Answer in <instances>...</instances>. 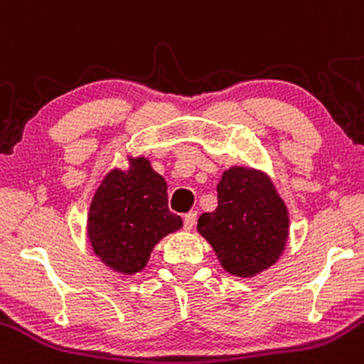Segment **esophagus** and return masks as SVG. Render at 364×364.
<instances>
[{"mask_svg": "<svg viewBox=\"0 0 364 364\" xmlns=\"http://www.w3.org/2000/svg\"><path fill=\"white\" fill-rule=\"evenodd\" d=\"M195 221H197V213L185 214V220H183V225H185V230H192V228L195 227Z\"/></svg>", "mask_w": 364, "mask_h": 364, "instance_id": "1", "label": "esophagus"}]
</instances>
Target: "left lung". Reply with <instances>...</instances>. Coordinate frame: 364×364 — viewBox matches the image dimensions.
Listing matches in <instances>:
<instances>
[{"mask_svg":"<svg viewBox=\"0 0 364 364\" xmlns=\"http://www.w3.org/2000/svg\"><path fill=\"white\" fill-rule=\"evenodd\" d=\"M218 208L198 218L227 272L252 277L277 262L288 239L289 218L270 179L247 167H230L218 183Z\"/></svg>","mask_w":364,"mask_h":364,"instance_id":"1","label":"left lung"}]
</instances>
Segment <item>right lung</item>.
<instances>
[{
    "mask_svg": "<svg viewBox=\"0 0 364 364\" xmlns=\"http://www.w3.org/2000/svg\"><path fill=\"white\" fill-rule=\"evenodd\" d=\"M129 160V171L109 172L92 198L89 240L106 265L136 274L155 244L181 228L183 221L167 208L166 179L143 156Z\"/></svg>",
    "mask_w": 364,
    "mask_h": 364,
    "instance_id": "add662e5",
    "label": "right lung"
}]
</instances>
